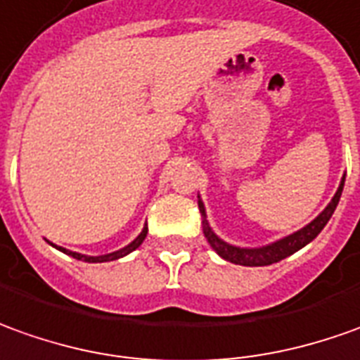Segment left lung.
Listing matches in <instances>:
<instances>
[{
    "instance_id": "obj_1",
    "label": "left lung",
    "mask_w": 360,
    "mask_h": 360,
    "mask_svg": "<svg viewBox=\"0 0 360 360\" xmlns=\"http://www.w3.org/2000/svg\"><path fill=\"white\" fill-rule=\"evenodd\" d=\"M343 185H345V175L341 177V183H339L337 193L333 195L331 202H329L323 211L319 212V214H317L309 224H305L303 229L292 232V234H288V236H283V238H280V240L270 242V244H264V246H256V248L234 246V244H229V242L222 240L221 236L212 231L211 224H209V221H207L205 202H202L199 197V211L200 214H202V232H205V238H207V242L211 244L212 250L217 252L221 258H224L226 262L240 264V266H270V264L280 262V260H283V258L292 256L293 252L302 250L305 244H309V242L314 240L319 232L323 231L325 224H327L329 219L333 217L335 209H337V205H339L341 193H343Z\"/></svg>"
}]
</instances>
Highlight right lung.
<instances>
[{
	"mask_svg": "<svg viewBox=\"0 0 360 360\" xmlns=\"http://www.w3.org/2000/svg\"><path fill=\"white\" fill-rule=\"evenodd\" d=\"M146 236H148V224L143 226V231L139 232V234L136 236V238H134V240L129 242L128 246H124V248H120V250H116V252H110V254H102V256H86V254H80V252L67 250V248H63V246H55L53 242H49V244H51V246H55L57 250L65 252V254L72 256V258H77V260H82V262H112V260L124 258V256H128L129 252L136 250L139 244L146 240Z\"/></svg>",
	"mask_w": 360,
	"mask_h": 360,
	"instance_id": "obj_1",
	"label": "right lung"
}]
</instances>
